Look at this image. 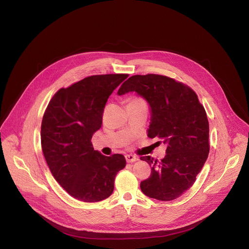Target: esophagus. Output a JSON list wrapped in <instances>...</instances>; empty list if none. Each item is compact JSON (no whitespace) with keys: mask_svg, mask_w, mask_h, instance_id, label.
Segmentation results:
<instances>
[{"mask_svg":"<svg viewBox=\"0 0 249 249\" xmlns=\"http://www.w3.org/2000/svg\"><path fill=\"white\" fill-rule=\"evenodd\" d=\"M125 158H126V160L128 161V163H134V161L139 160L136 156H133V155H126Z\"/></svg>","mask_w":249,"mask_h":249,"instance_id":"34e87169","label":"esophagus"}]
</instances>
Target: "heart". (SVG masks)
<instances>
[{
  "instance_id": "heart-1",
  "label": "heart",
  "mask_w": 249,
  "mask_h": 249,
  "mask_svg": "<svg viewBox=\"0 0 249 249\" xmlns=\"http://www.w3.org/2000/svg\"><path fill=\"white\" fill-rule=\"evenodd\" d=\"M130 102H143V101L140 100V99H133V100H131Z\"/></svg>"
}]
</instances>
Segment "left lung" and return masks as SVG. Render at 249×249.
<instances>
[{"mask_svg": "<svg viewBox=\"0 0 249 249\" xmlns=\"http://www.w3.org/2000/svg\"><path fill=\"white\" fill-rule=\"evenodd\" d=\"M135 91L149 105L147 135L166 144L161 160L140 158L151 166L150 177L140 183L146 196L158 200L176 199L196 180L208 159L209 121L196 93L188 86L163 75H134L118 90Z\"/></svg>", "mask_w": 249, "mask_h": 249, "instance_id": "left-lung-1", "label": "left lung"}]
</instances>
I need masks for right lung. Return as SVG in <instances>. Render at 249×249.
I'll return each mask as SVG.
<instances>
[{
    "label": "right lung",
    "mask_w": 249,
    "mask_h": 249,
    "mask_svg": "<svg viewBox=\"0 0 249 249\" xmlns=\"http://www.w3.org/2000/svg\"><path fill=\"white\" fill-rule=\"evenodd\" d=\"M127 74L94 75L59 89L41 122V148L59 184L85 202L109 197L117 173L126 166L122 155L106 157L91 138L102 127L103 112L112 92Z\"/></svg>",
    "instance_id": "obj_1"
}]
</instances>
